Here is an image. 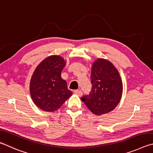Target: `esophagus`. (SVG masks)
I'll return each instance as SVG.
<instances>
[{"instance_id":"obj_1","label":"esophagus","mask_w":153,"mask_h":153,"mask_svg":"<svg viewBox=\"0 0 153 153\" xmlns=\"http://www.w3.org/2000/svg\"><path fill=\"white\" fill-rule=\"evenodd\" d=\"M74 93L76 95H79V97H81V96L82 95V92L81 91V90H75V91H74Z\"/></svg>"}]
</instances>
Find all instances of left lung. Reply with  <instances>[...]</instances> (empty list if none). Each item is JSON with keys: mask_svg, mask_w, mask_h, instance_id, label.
I'll use <instances>...</instances> for the list:
<instances>
[{"mask_svg": "<svg viewBox=\"0 0 153 153\" xmlns=\"http://www.w3.org/2000/svg\"><path fill=\"white\" fill-rule=\"evenodd\" d=\"M91 79V91L81 100L96 116L114 110L123 93L122 81L117 68L108 60L98 58L92 64Z\"/></svg>", "mask_w": 153, "mask_h": 153, "instance_id": "8db88e82", "label": "left lung"}]
</instances>
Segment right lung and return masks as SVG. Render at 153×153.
I'll return each mask as SVG.
<instances>
[{"instance_id": "1", "label": "right lung", "mask_w": 153, "mask_h": 153, "mask_svg": "<svg viewBox=\"0 0 153 153\" xmlns=\"http://www.w3.org/2000/svg\"><path fill=\"white\" fill-rule=\"evenodd\" d=\"M66 62L58 55L43 60L35 69L29 83L30 95L33 103L42 110L53 112L72 95L68 89L61 72Z\"/></svg>"}]
</instances>
